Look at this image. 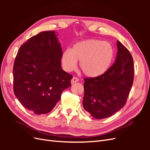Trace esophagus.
Here are the masks:
<instances>
[{
  "label": "esophagus",
  "instance_id": "34e87169",
  "mask_svg": "<svg viewBox=\"0 0 150 150\" xmlns=\"http://www.w3.org/2000/svg\"><path fill=\"white\" fill-rule=\"evenodd\" d=\"M79 81V79L76 77H74L73 78L71 79V84H74L76 83H78Z\"/></svg>",
  "mask_w": 150,
  "mask_h": 150
}]
</instances>
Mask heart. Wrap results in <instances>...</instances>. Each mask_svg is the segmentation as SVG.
Masks as SVG:
<instances>
[{"label": "heart", "instance_id": "obj_1", "mask_svg": "<svg viewBox=\"0 0 150 150\" xmlns=\"http://www.w3.org/2000/svg\"><path fill=\"white\" fill-rule=\"evenodd\" d=\"M115 56L111 44L98 39H88L75 44L67 49L61 56L62 67L66 71L75 69L78 61L83 73L89 78H98L111 66Z\"/></svg>", "mask_w": 150, "mask_h": 150}]
</instances>
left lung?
Returning <instances> with one entry per match:
<instances>
[{"label":"left lung","mask_w":150,"mask_h":150,"mask_svg":"<svg viewBox=\"0 0 150 150\" xmlns=\"http://www.w3.org/2000/svg\"><path fill=\"white\" fill-rule=\"evenodd\" d=\"M115 62L102 76L84 80V110L96 119L113 115L125 106L133 83V60L119 40Z\"/></svg>","instance_id":"8db88e82"}]
</instances>
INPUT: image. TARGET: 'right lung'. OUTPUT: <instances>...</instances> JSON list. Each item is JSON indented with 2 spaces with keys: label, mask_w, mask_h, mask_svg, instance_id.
Listing matches in <instances>:
<instances>
[{
  "label": "right lung",
  "mask_w": 150,
  "mask_h": 150,
  "mask_svg": "<svg viewBox=\"0 0 150 150\" xmlns=\"http://www.w3.org/2000/svg\"><path fill=\"white\" fill-rule=\"evenodd\" d=\"M54 30L40 32L21 46L13 67V92L27 110L47 114L70 87L72 75L62 69L61 44Z\"/></svg>",
  "instance_id": "add662e5"
}]
</instances>
